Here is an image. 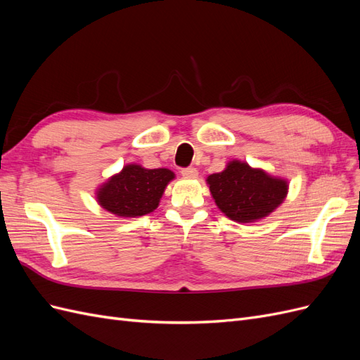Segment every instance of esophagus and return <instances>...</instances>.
Instances as JSON below:
<instances>
[{
    "label": "esophagus",
    "mask_w": 360,
    "mask_h": 360,
    "mask_svg": "<svg viewBox=\"0 0 360 360\" xmlns=\"http://www.w3.org/2000/svg\"><path fill=\"white\" fill-rule=\"evenodd\" d=\"M181 174L184 177H189V179H195L198 176V171H197V168H193V167H189V168H183L181 169Z\"/></svg>",
    "instance_id": "obj_1"
}]
</instances>
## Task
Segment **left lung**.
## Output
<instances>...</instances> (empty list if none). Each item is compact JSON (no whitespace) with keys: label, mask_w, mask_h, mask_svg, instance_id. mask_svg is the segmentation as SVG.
I'll use <instances>...</instances> for the list:
<instances>
[{"label":"left lung","mask_w":360,"mask_h":360,"mask_svg":"<svg viewBox=\"0 0 360 360\" xmlns=\"http://www.w3.org/2000/svg\"><path fill=\"white\" fill-rule=\"evenodd\" d=\"M210 193L231 221L250 224L269 216L285 200L288 183L271 177L263 169L231 160L222 172L207 177Z\"/></svg>","instance_id":"1"}]
</instances>
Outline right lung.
<instances>
[{
    "label": "right lung",
    "instance_id": "add662e5",
    "mask_svg": "<svg viewBox=\"0 0 360 360\" xmlns=\"http://www.w3.org/2000/svg\"><path fill=\"white\" fill-rule=\"evenodd\" d=\"M174 172L167 168L147 169L130 163L97 191V201L120 217H136L158 209Z\"/></svg>",
    "mask_w": 360,
    "mask_h": 360
}]
</instances>
